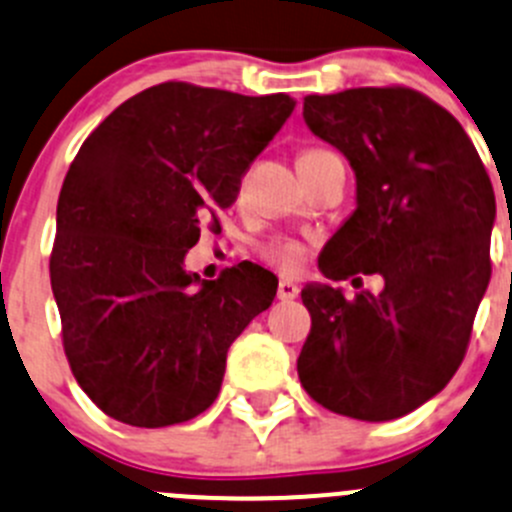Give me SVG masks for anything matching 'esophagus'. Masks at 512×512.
Wrapping results in <instances>:
<instances>
[{"instance_id": "1", "label": "esophagus", "mask_w": 512, "mask_h": 512, "mask_svg": "<svg viewBox=\"0 0 512 512\" xmlns=\"http://www.w3.org/2000/svg\"><path fill=\"white\" fill-rule=\"evenodd\" d=\"M300 295V287L295 285V282L292 280H280L277 282V297H280V300H295V297Z\"/></svg>"}]
</instances>
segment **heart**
<instances>
[{"mask_svg":"<svg viewBox=\"0 0 512 512\" xmlns=\"http://www.w3.org/2000/svg\"><path fill=\"white\" fill-rule=\"evenodd\" d=\"M320 152L325 150H307L302 152L300 157H307V155H320ZM305 245H302L300 240H292V237H272V240L262 242L260 245V255L265 257L270 265L280 267V270L285 272H295L297 267L305 262Z\"/></svg>","mask_w":512,"mask_h":512,"instance_id":"obj_1","label":"heart"}]
</instances>
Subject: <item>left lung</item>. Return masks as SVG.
<instances>
[{"instance_id": "1", "label": "left lung", "mask_w": 512, "mask_h": 512, "mask_svg": "<svg viewBox=\"0 0 512 512\" xmlns=\"http://www.w3.org/2000/svg\"><path fill=\"white\" fill-rule=\"evenodd\" d=\"M302 117L355 172V210L327 242L320 272L380 275L382 290L347 300L342 287L305 285L312 330L297 375L332 413L403 418L465 357L490 282L493 185L458 119L413 89L310 94Z\"/></svg>"}]
</instances>
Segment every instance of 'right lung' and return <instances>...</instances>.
I'll list each match as a JSON object with an SVG mask.
<instances>
[{
    "mask_svg": "<svg viewBox=\"0 0 512 512\" xmlns=\"http://www.w3.org/2000/svg\"><path fill=\"white\" fill-rule=\"evenodd\" d=\"M292 109L287 94L165 82L119 104L79 147L49 277L69 367L109 418L165 428L215 403L227 350L272 305L277 277L240 262L200 280L185 257Z\"/></svg>",
    "mask_w": 512,
    "mask_h": 512,
    "instance_id": "obj_1",
    "label": "right lung"
}]
</instances>
